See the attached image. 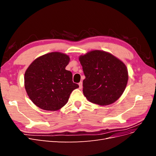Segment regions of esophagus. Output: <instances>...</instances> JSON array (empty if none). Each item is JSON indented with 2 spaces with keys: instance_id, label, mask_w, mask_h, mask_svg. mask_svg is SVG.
<instances>
[{
  "instance_id": "esophagus-1",
  "label": "esophagus",
  "mask_w": 156,
  "mask_h": 156,
  "mask_svg": "<svg viewBox=\"0 0 156 156\" xmlns=\"http://www.w3.org/2000/svg\"><path fill=\"white\" fill-rule=\"evenodd\" d=\"M79 88L81 89L82 87H83V82L81 81L79 83Z\"/></svg>"
}]
</instances>
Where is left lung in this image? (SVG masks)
<instances>
[{"mask_svg": "<svg viewBox=\"0 0 156 156\" xmlns=\"http://www.w3.org/2000/svg\"><path fill=\"white\" fill-rule=\"evenodd\" d=\"M85 79L83 92L95 104L110 105L119 99L126 87L128 72L126 65L112 55L95 50L80 56Z\"/></svg>", "mask_w": 156, "mask_h": 156, "instance_id": "obj_1", "label": "left lung"}]
</instances>
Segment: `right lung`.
<instances>
[{"label":"right lung","instance_id":"obj_1","mask_svg":"<svg viewBox=\"0 0 156 156\" xmlns=\"http://www.w3.org/2000/svg\"><path fill=\"white\" fill-rule=\"evenodd\" d=\"M69 57L53 52L36 58L25 73L27 93L34 104L46 111H57L68 102L70 94L79 87L66 70Z\"/></svg>","mask_w":156,"mask_h":156}]
</instances>
